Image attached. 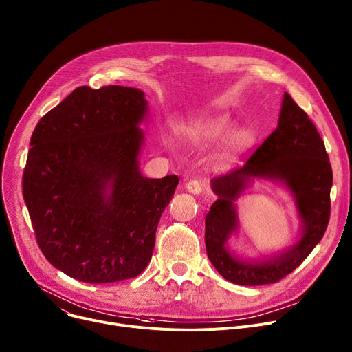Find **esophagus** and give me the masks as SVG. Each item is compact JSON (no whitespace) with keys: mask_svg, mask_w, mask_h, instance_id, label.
Returning a JSON list of instances; mask_svg holds the SVG:
<instances>
[{"mask_svg":"<svg viewBox=\"0 0 352 352\" xmlns=\"http://www.w3.org/2000/svg\"><path fill=\"white\" fill-rule=\"evenodd\" d=\"M185 188L188 190L191 194L198 195V194H201V192L204 191V188H205V184H204V182H201V181H198V179H191V181L186 182Z\"/></svg>","mask_w":352,"mask_h":352,"instance_id":"34e87169","label":"esophagus"}]
</instances>
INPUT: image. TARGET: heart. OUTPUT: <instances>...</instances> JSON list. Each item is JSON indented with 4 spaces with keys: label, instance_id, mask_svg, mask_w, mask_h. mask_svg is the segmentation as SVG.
Instances as JSON below:
<instances>
[{
    "label": "heart",
    "instance_id": "1",
    "mask_svg": "<svg viewBox=\"0 0 352 352\" xmlns=\"http://www.w3.org/2000/svg\"><path fill=\"white\" fill-rule=\"evenodd\" d=\"M233 133V124L226 117H209L199 120L188 129V137L195 146H209L225 140ZM254 142V133L252 130H241L232 138V146L235 150H245Z\"/></svg>",
    "mask_w": 352,
    "mask_h": 352
}]
</instances>
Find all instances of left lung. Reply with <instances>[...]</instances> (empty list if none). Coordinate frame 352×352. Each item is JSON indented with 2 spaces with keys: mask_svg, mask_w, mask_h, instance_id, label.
<instances>
[{
  "mask_svg": "<svg viewBox=\"0 0 352 352\" xmlns=\"http://www.w3.org/2000/svg\"><path fill=\"white\" fill-rule=\"evenodd\" d=\"M250 177L282 182L295 197L302 219V238L286 252L266 261H242L226 242L237 227L234 201ZM218 199L205 218V245L210 263L228 282L241 286L277 283L298 267L322 239L330 221L333 170L314 123L286 91L276 130L249 157L242 168L215 177Z\"/></svg>",
  "mask_w": 352,
  "mask_h": 352,
  "instance_id": "left-lung-1",
  "label": "left lung"
}]
</instances>
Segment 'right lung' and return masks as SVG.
Returning <instances> with one entry per match:
<instances>
[{
	"label": "right lung",
	"mask_w": 352,
	"mask_h": 352,
	"mask_svg": "<svg viewBox=\"0 0 352 352\" xmlns=\"http://www.w3.org/2000/svg\"><path fill=\"white\" fill-rule=\"evenodd\" d=\"M147 113L140 89L76 87L36 124L22 175L36 242L48 262L85 283L142 273L177 175L143 177Z\"/></svg>",
	"instance_id": "1"
}]
</instances>
